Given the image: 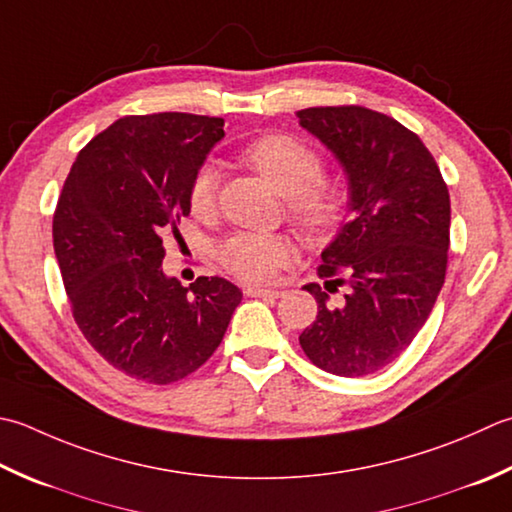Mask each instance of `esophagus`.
<instances>
[{"label":"esophagus","instance_id":"obj_1","mask_svg":"<svg viewBox=\"0 0 512 512\" xmlns=\"http://www.w3.org/2000/svg\"><path fill=\"white\" fill-rule=\"evenodd\" d=\"M246 297H282L284 290L279 288H262V286H246L244 288Z\"/></svg>","mask_w":512,"mask_h":512}]
</instances>
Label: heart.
<instances>
[{"mask_svg":"<svg viewBox=\"0 0 512 512\" xmlns=\"http://www.w3.org/2000/svg\"><path fill=\"white\" fill-rule=\"evenodd\" d=\"M242 157L286 195L290 215L308 235L326 237L342 226L350 193L342 179L324 175V157L313 146L293 135L270 133L246 144ZM217 188V168L199 166L188 188V204L197 217L213 213ZM293 253L295 244L286 233H235L217 246L219 264L255 284L273 279L293 259Z\"/></svg>","mask_w":512,"mask_h":512,"instance_id":"heart-1","label":"heart"}]
</instances>
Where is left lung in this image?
Returning a JSON list of instances; mask_svg holds the SVG:
<instances>
[{
  "label": "left lung",
  "mask_w": 512,
  "mask_h": 512,
  "mask_svg": "<svg viewBox=\"0 0 512 512\" xmlns=\"http://www.w3.org/2000/svg\"><path fill=\"white\" fill-rule=\"evenodd\" d=\"M299 124L333 150L348 175L353 219L322 253L317 319L302 335L326 373L364 377L393 364L413 342L444 286L450 197L435 157L413 130L364 106L297 110Z\"/></svg>",
  "instance_id": "1"
}]
</instances>
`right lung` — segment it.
I'll use <instances>...</instances> for the list:
<instances>
[{"mask_svg": "<svg viewBox=\"0 0 512 512\" xmlns=\"http://www.w3.org/2000/svg\"><path fill=\"white\" fill-rule=\"evenodd\" d=\"M222 137V117L126 115L79 150L57 199L53 246L75 324L110 366L148 384L195 373L242 302L222 277L182 286L162 270L190 179Z\"/></svg>", "mask_w": 512, "mask_h": 512, "instance_id": "right-lung-1", "label": "right lung"}]
</instances>
